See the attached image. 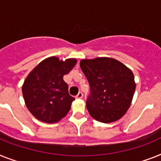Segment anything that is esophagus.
Wrapping results in <instances>:
<instances>
[{
	"label": "esophagus",
	"instance_id": "esophagus-1",
	"mask_svg": "<svg viewBox=\"0 0 161 161\" xmlns=\"http://www.w3.org/2000/svg\"><path fill=\"white\" fill-rule=\"evenodd\" d=\"M75 98H76V99H82V98H83V93L79 92L78 93V95L75 96Z\"/></svg>",
	"mask_w": 161,
	"mask_h": 161
}]
</instances>
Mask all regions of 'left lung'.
<instances>
[{"label":"left lung","mask_w":161,"mask_h":161,"mask_svg":"<svg viewBox=\"0 0 161 161\" xmlns=\"http://www.w3.org/2000/svg\"><path fill=\"white\" fill-rule=\"evenodd\" d=\"M80 66L90 85L86 108L101 123L119 120L131 105L136 84L132 71L113 58L84 59Z\"/></svg>","instance_id":"1"}]
</instances>
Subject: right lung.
<instances>
[{
	"instance_id": "add662e5",
	"label": "right lung",
	"mask_w": 161,
	"mask_h": 161,
	"mask_svg": "<svg viewBox=\"0 0 161 161\" xmlns=\"http://www.w3.org/2000/svg\"><path fill=\"white\" fill-rule=\"evenodd\" d=\"M76 60L65 62L56 57L41 62L30 73L22 86L25 104L36 119L57 123L69 112L75 98L69 95L63 75L75 66Z\"/></svg>"
}]
</instances>
